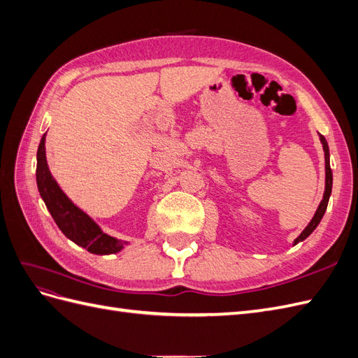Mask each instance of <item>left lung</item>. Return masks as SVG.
<instances>
[{
	"label": "left lung",
	"instance_id": "left-lung-1",
	"mask_svg": "<svg viewBox=\"0 0 358 358\" xmlns=\"http://www.w3.org/2000/svg\"><path fill=\"white\" fill-rule=\"evenodd\" d=\"M320 140L322 143V149H324V158H326V189H324V196H322V200L318 206V209L315 212V215H313V218L310 220V222L308 224V227L305 230H303L300 233V236L297 237V239L294 241V245H297L299 242L305 241L306 237L317 229L320 221L322 220L324 213H326V209H327V204H329V199H330V194H331V187H333V173H331V169H330V154H329V145H327V140L324 136L320 134Z\"/></svg>",
	"mask_w": 358,
	"mask_h": 358
}]
</instances>
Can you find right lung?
Returning a JSON list of instances; mask_svg holds the SVG:
<instances>
[{"label": "right lung", "mask_w": 358, "mask_h": 358, "mask_svg": "<svg viewBox=\"0 0 358 358\" xmlns=\"http://www.w3.org/2000/svg\"><path fill=\"white\" fill-rule=\"evenodd\" d=\"M45 140L46 134H43L37 150V187L43 201H45L59 230L71 242L85 248L91 254L107 255L122 251L127 242L117 241L116 237L103 233L99 224H95L92 218L80 210L59 188L48 167Z\"/></svg>", "instance_id": "right-lung-1"}]
</instances>
